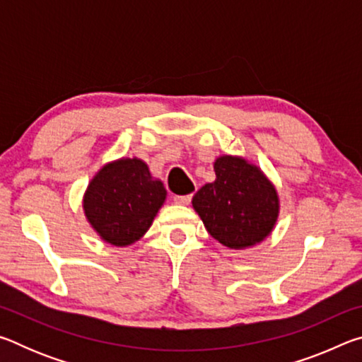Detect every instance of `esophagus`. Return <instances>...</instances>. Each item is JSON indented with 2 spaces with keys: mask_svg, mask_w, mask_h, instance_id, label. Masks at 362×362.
<instances>
[{
  "mask_svg": "<svg viewBox=\"0 0 362 362\" xmlns=\"http://www.w3.org/2000/svg\"><path fill=\"white\" fill-rule=\"evenodd\" d=\"M189 201H192V194H183V196L175 194L174 196V203H177V204L187 206V204H189Z\"/></svg>",
  "mask_w": 362,
  "mask_h": 362,
  "instance_id": "obj_1",
  "label": "esophagus"
}]
</instances>
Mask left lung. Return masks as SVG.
I'll list each match as a JSON object with an SVG mask.
<instances>
[{
    "mask_svg": "<svg viewBox=\"0 0 362 362\" xmlns=\"http://www.w3.org/2000/svg\"><path fill=\"white\" fill-rule=\"evenodd\" d=\"M216 180L193 196V207L209 235L228 249H246L273 231L278 192L262 170L241 156H218Z\"/></svg>",
    "mask_w": 362,
    "mask_h": 362,
    "instance_id": "obj_1",
    "label": "left lung"
}]
</instances>
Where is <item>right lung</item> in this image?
Listing matches in <instances>:
<instances>
[{
  "instance_id": "add662e5",
  "label": "right lung",
  "mask_w": 362,
  "mask_h": 362,
  "mask_svg": "<svg viewBox=\"0 0 362 362\" xmlns=\"http://www.w3.org/2000/svg\"><path fill=\"white\" fill-rule=\"evenodd\" d=\"M166 194L142 159L121 158L105 164L89 182L83 209L103 241L124 247L148 231Z\"/></svg>"
}]
</instances>
